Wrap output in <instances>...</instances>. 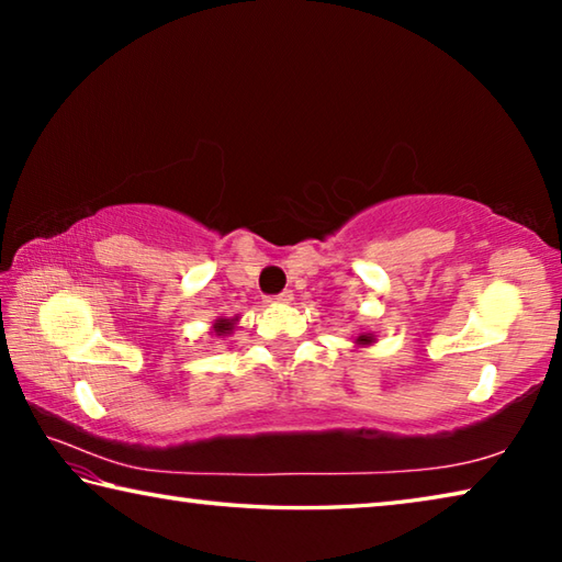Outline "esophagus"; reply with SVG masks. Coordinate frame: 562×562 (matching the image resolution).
<instances>
[{
	"label": "esophagus",
	"mask_w": 562,
	"mask_h": 562,
	"mask_svg": "<svg viewBox=\"0 0 562 562\" xmlns=\"http://www.w3.org/2000/svg\"><path fill=\"white\" fill-rule=\"evenodd\" d=\"M294 297H292V292H280V294H274V297H268V302H272V304H290Z\"/></svg>",
	"instance_id": "34e87169"
}]
</instances>
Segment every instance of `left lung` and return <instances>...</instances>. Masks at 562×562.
Here are the masks:
<instances>
[{"instance_id": "obj_1", "label": "left lung", "mask_w": 562, "mask_h": 562, "mask_svg": "<svg viewBox=\"0 0 562 562\" xmlns=\"http://www.w3.org/2000/svg\"><path fill=\"white\" fill-rule=\"evenodd\" d=\"M372 345H376L374 331H359L355 337V347H372Z\"/></svg>"}]
</instances>
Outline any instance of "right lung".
<instances>
[{
  "label": "right lung",
  "instance_id": "1",
  "mask_svg": "<svg viewBox=\"0 0 562 562\" xmlns=\"http://www.w3.org/2000/svg\"><path fill=\"white\" fill-rule=\"evenodd\" d=\"M237 322H240V317H233V319H227V317H217L215 322H213V335L215 337H227V335H233V329H235V325Z\"/></svg>",
  "mask_w": 562,
  "mask_h": 562
}]
</instances>
